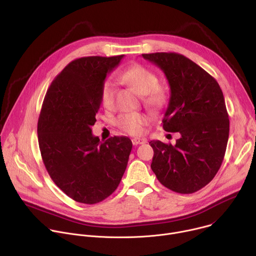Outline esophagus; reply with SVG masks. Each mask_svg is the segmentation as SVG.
Returning a JSON list of instances; mask_svg holds the SVG:
<instances>
[{
	"label": "esophagus",
	"instance_id": "1",
	"mask_svg": "<svg viewBox=\"0 0 256 256\" xmlns=\"http://www.w3.org/2000/svg\"><path fill=\"white\" fill-rule=\"evenodd\" d=\"M132 142L134 146H138V144H146V142H147V140L142 138H132Z\"/></svg>",
	"mask_w": 256,
	"mask_h": 256
}]
</instances>
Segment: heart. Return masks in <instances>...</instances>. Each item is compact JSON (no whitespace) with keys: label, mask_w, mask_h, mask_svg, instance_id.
I'll return each mask as SVG.
<instances>
[{"label":"heart","mask_w":256,"mask_h":256,"mask_svg":"<svg viewBox=\"0 0 256 256\" xmlns=\"http://www.w3.org/2000/svg\"><path fill=\"white\" fill-rule=\"evenodd\" d=\"M122 80L138 95L142 96V102L152 108H162L167 101V92L164 87L158 85V76L153 70L142 64H132L124 70ZM101 104L108 108L114 102V85L110 81H105L100 92ZM148 116L142 114H124L118 116L116 124L124 132L136 136L142 134L144 126L149 122Z\"/></svg>","instance_id":"1"}]
</instances>
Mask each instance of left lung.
Listing matches in <instances>:
<instances>
[{
  "mask_svg": "<svg viewBox=\"0 0 256 256\" xmlns=\"http://www.w3.org/2000/svg\"><path fill=\"white\" fill-rule=\"evenodd\" d=\"M142 56L164 72L170 86L163 128L181 134L174 146L150 142L151 168L165 188L194 194L212 180L225 156L230 122L223 92L214 78L184 56Z\"/></svg>",
  "mask_w": 256,
  "mask_h": 256,
  "instance_id": "1",
  "label": "left lung"
}]
</instances>
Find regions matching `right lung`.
I'll list each match as a JSON object with an SVG mask.
<instances>
[{"label": "right lung", "mask_w": 256, "mask_h": 256, "mask_svg": "<svg viewBox=\"0 0 256 256\" xmlns=\"http://www.w3.org/2000/svg\"><path fill=\"white\" fill-rule=\"evenodd\" d=\"M124 58L84 56L70 62L50 84L38 134L44 166L68 198L94 204L118 188L132 148L126 136L100 142L92 134L106 76Z\"/></svg>", "instance_id": "add662e5"}]
</instances>
